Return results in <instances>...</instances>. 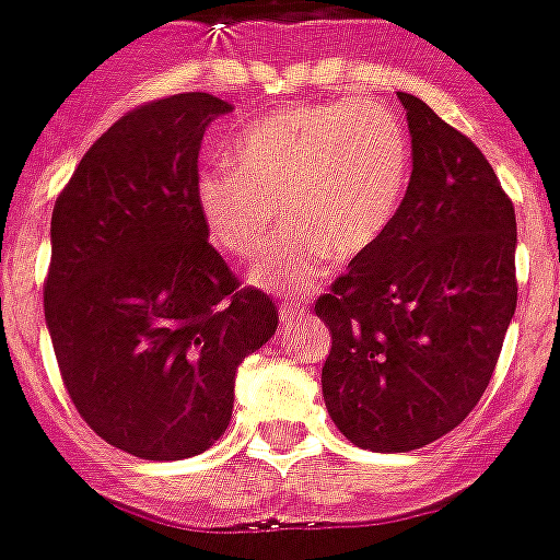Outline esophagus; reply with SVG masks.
I'll return each mask as SVG.
<instances>
[{"mask_svg": "<svg viewBox=\"0 0 560 560\" xmlns=\"http://www.w3.org/2000/svg\"><path fill=\"white\" fill-rule=\"evenodd\" d=\"M304 315V306L301 304H281V310H279V317H281V326L284 328H290L292 323H295V317H301Z\"/></svg>", "mask_w": 560, "mask_h": 560, "instance_id": "1", "label": "esophagus"}]
</instances>
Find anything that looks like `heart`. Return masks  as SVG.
Segmentation results:
<instances>
[{
  "mask_svg": "<svg viewBox=\"0 0 560 560\" xmlns=\"http://www.w3.org/2000/svg\"><path fill=\"white\" fill-rule=\"evenodd\" d=\"M411 179V143L386 104L345 98L270 113L240 135L229 165L198 179V212L232 259L262 254L250 284L298 295L323 284L334 254H370L392 229Z\"/></svg>",
  "mask_w": 560,
  "mask_h": 560,
  "instance_id": "obj_1",
  "label": "heart"
}]
</instances>
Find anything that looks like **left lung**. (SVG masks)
Here are the masks:
<instances>
[{"mask_svg": "<svg viewBox=\"0 0 560 560\" xmlns=\"http://www.w3.org/2000/svg\"><path fill=\"white\" fill-rule=\"evenodd\" d=\"M411 135L404 207L315 312L331 331L323 400L357 447L406 453L464 422L516 310V218L478 145L398 93Z\"/></svg>", "mask_w": 560, "mask_h": 560, "instance_id": "1", "label": "left lung"}]
</instances>
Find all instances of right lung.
<instances>
[{
  "mask_svg": "<svg viewBox=\"0 0 560 560\" xmlns=\"http://www.w3.org/2000/svg\"><path fill=\"white\" fill-rule=\"evenodd\" d=\"M226 113L209 93L132 109L88 149L51 212L44 312L62 384L107 445L149 462L223 436L237 368L279 326L198 212V151Z\"/></svg>",
  "mask_w": 560,
  "mask_h": 560,
  "instance_id": "add662e5",
  "label": "right lung"
}]
</instances>
